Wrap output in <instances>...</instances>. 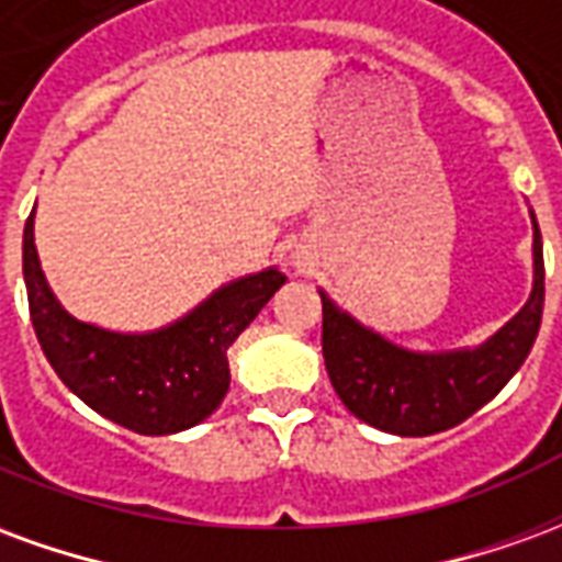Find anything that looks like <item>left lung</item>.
<instances>
[{
	"label": "left lung",
	"instance_id": "left-lung-1",
	"mask_svg": "<svg viewBox=\"0 0 562 562\" xmlns=\"http://www.w3.org/2000/svg\"><path fill=\"white\" fill-rule=\"evenodd\" d=\"M536 225V216H532ZM536 282L527 306L482 349L415 355L361 328L322 294V355L342 406L385 434L430 436L467 422L530 355L544 306L542 234H532Z\"/></svg>",
	"mask_w": 562,
	"mask_h": 562
}]
</instances>
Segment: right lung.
Returning a JSON list of instances; mask_svg holds the SVG:
<instances>
[{
	"label": "right lung",
	"instance_id": "add662e5",
	"mask_svg": "<svg viewBox=\"0 0 562 562\" xmlns=\"http://www.w3.org/2000/svg\"><path fill=\"white\" fill-rule=\"evenodd\" d=\"M30 316L56 376L90 409L144 436L195 427L228 391V346L285 282L277 268L225 285L195 313L156 334H114L71 318L47 289L32 213L23 228Z\"/></svg>",
	"mask_w": 562,
	"mask_h": 562
}]
</instances>
